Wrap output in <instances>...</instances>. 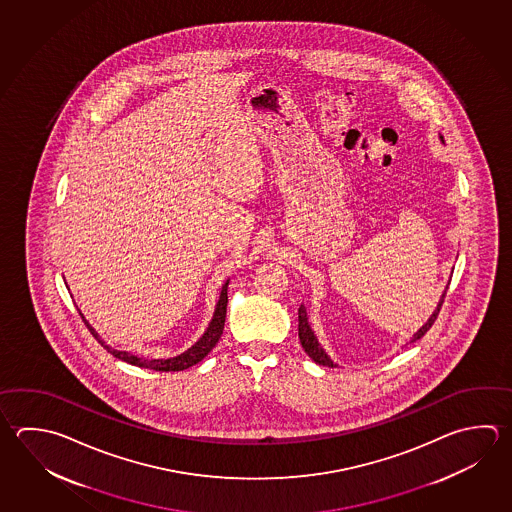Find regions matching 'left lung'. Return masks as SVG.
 <instances>
[{
  "label": "left lung",
  "mask_w": 512,
  "mask_h": 512,
  "mask_svg": "<svg viewBox=\"0 0 512 512\" xmlns=\"http://www.w3.org/2000/svg\"><path fill=\"white\" fill-rule=\"evenodd\" d=\"M440 139L444 141V137H442V135H440ZM445 290H449V286H447ZM445 293H447V291H444V295L440 297V302H438V306L434 309L433 315L429 317V320L425 322L422 328L416 331L413 338H411V342H416L418 338L424 337L425 333L431 329V326L434 324V320H436L438 313H440V309H442V304H444ZM299 338L302 348H304V351L308 353V357L313 358L319 366L337 367V364L328 357V353L322 349V346L319 344V340H317L315 333H313V329L309 326L308 313H306V308H304V306H300L299 308Z\"/></svg>",
  "instance_id": "obj_1"
}]
</instances>
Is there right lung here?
<instances>
[{
    "label": "right lung",
    "instance_id": "obj_1",
    "mask_svg": "<svg viewBox=\"0 0 512 512\" xmlns=\"http://www.w3.org/2000/svg\"><path fill=\"white\" fill-rule=\"evenodd\" d=\"M228 280L224 282V286H222L221 297H219V302H217V308H215V313H213L212 322H210V326L206 328L204 331L203 337L199 338L195 344H193L192 348L188 349V351H184L181 355H177L174 358H154V360H143V358L135 357L132 353H128V351H117V349H112L110 346H107L101 337L97 335L96 329L92 328L90 324H88L85 317L81 315V311H79V315H81V319L83 322L87 324L88 331L96 337L97 342L103 346V348L107 349L108 353H112L114 357L119 358V360H123V362H128V364H132V366L139 367H148V369H154V371H183V369H188V367L195 366L197 362H201L213 348H215V344L219 342V338L222 335V329H224V320H226V306H228Z\"/></svg>",
    "mask_w": 512,
    "mask_h": 512
}]
</instances>
